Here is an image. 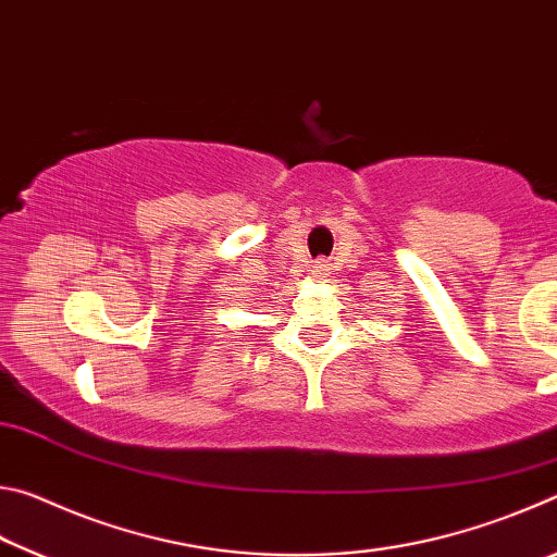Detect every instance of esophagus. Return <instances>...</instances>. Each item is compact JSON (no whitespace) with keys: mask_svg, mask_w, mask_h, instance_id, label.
Wrapping results in <instances>:
<instances>
[{"mask_svg":"<svg viewBox=\"0 0 557 557\" xmlns=\"http://www.w3.org/2000/svg\"><path fill=\"white\" fill-rule=\"evenodd\" d=\"M326 262H317V265H314V272H317V275H326Z\"/></svg>","mask_w":557,"mask_h":557,"instance_id":"obj_1","label":"esophagus"}]
</instances>
